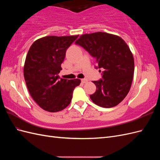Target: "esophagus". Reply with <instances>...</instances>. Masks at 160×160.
I'll return each mask as SVG.
<instances>
[{
	"mask_svg": "<svg viewBox=\"0 0 160 160\" xmlns=\"http://www.w3.org/2000/svg\"><path fill=\"white\" fill-rule=\"evenodd\" d=\"M88 81V80L86 79H81V83H86Z\"/></svg>",
	"mask_w": 160,
	"mask_h": 160,
	"instance_id": "1",
	"label": "esophagus"
}]
</instances>
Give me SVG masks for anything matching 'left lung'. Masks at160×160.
Returning a JSON list of instances; mask_svg holds the SVG:
<instances>
[{
  "mask_svg": "<svg viewBox=\"0 0 160 160\" xmlns=\"http://www.w3.org/2000/svg\"><path fill=\"white\" fill-rule=\"evenodd\" d=\"M95 57L98 68L104 69L103 79L93 81L96 91L90 95L100 107L118 105L129 93L133 81L134 59L123 38L103 32L84 34L75 41Z\"/></svg>",
  "mask_w": 160,
  "mask_h": 160,
  "instance_id": "8db88e82",
  "label": "left lung"
}]
</instances>
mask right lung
I'll use <instances>...</instances> for the list:
<instances>
[{"mask_svg":"<svg viewBox=\"0 0 160 160\" xmlns=\"http://www.w3.org/2000/svg\"><path fill=\"white\" fill-rule=\"evenodd\" d=\"M79 35L47 36L31 46L24 65V77L34 101L49 112L66 108L81 80L59 79L66 51Z\"/></svg>","mask_w":160,"mask_h":160,"instance_id":"1","label":"right lung"}]
</instances>
